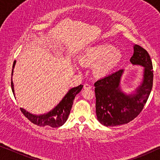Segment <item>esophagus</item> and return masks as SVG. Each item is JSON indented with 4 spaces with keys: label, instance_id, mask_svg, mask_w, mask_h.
I'll return each instance as SVG.
<instances>
[{
    "label": "esophagus",
    "instance_id": "1",
    "mask_svg": "<svg viewBox=\"0 0 160 160\" xmlns=\"http://www.w3.org/2000/svg\"><path fill=\"white\" fill-rule=\"evenodd\" d=\"M91 86L88 84H84V89H91Z\"/></svg>",
    "mask_w": 160,
    "mask_h": 160
}]
</instances>
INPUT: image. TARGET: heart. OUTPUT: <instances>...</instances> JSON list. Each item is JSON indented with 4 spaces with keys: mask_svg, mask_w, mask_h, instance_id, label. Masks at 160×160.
<instances>
[{
    "mask_svg": "<svg viewBox=\"0 0 160 160\" xmlns=\"http://www.w3.org/2000/svg\"><path fill=\"white\" fill-rule=\"evenodd\" d=\"M122 52L109 43H100L87 48L78 57L81 64L93 66V73L102 78L109 75L121 62Z\"/></svg>",
    "mask_w": 160,
    "mask_h": 160,
    "instance_id": "b5f03b06",
    "label": "heart"
}]
</instances>
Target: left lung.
Returning a JSON list of instances; mask_svg holds the SVG:
<instances>
[{"label":"left lung","instance_id":"obj_1","mask_svg":"<svg viewBox=\"0 0 160 160\" xmlns=\"http://www.w3.org/2000/svg\"><path fill=\"white\" fill-rule=\"evenodd\" d=\"M130 62L144 67L141 84L135 93L126 94L120 87L124 70H119L95 83L96 114L106 127H114L132 121L143 110L153 86V66L149 54L143 48L135 45Z\"/></svg>","mask_w":160,"mask_h":160}]
</instances>
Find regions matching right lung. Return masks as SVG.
<instances>
[{"label":"right lung","instance_id":"obj_1","mask_svg":"<svg viewBox=\"0 0 160 160\" xmlns=\"http://www.w3.org/2000/svg\"><path fill=\"white\" fill-rule=\"evenodd\" d=\"M16 64V60L14 62L13 64V69L12 73V82H11V86L13 94L14 95V84L12 82V75H13V70ZM83 87V85L80 84L79 86L73 87L70 89L68 92V93L65 95V97L62 98V100L59 102V104L54 109L50 111L49 112L44 114L40 115H35L32 113H30L28 111H25L24 108H20V110L24 115L30 120L32 123H33L36 125L44 127L49 126L52 128H59L62 126L65 122L67 121L68 117L71 112L72 105H73V100L75 98L76 95L78 93L80 92Z\"/></svg>","mask_w":160,"mask_h":160}]
</instances>
